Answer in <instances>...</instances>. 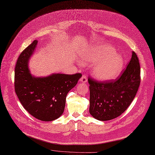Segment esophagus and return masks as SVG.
Returning a JSON list of instances; mask_svg holds the SVG:
<instances>
[{
	"label": "esophagus",
	"mask_w": 155,
	"mask_h": 155,
	"mask_svg": "<svg viewBox=\"0 0 155 155\" xmlns=\"http://www.w3.org/2000/svg\"><path fill=\"white\" fill-rule=\"evenodd\" d=\"M80 82H81L82 83H86L87 82V79L85 75H82V77H81L80 80Z\"/></svg>",
	"instance_id": "obj_1"
}]
</instances>
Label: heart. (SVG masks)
Wrapping results in <instances>:
<instances>
[{
    "label": "heart",
    "mask_w": 155,
    "mask_h": 155,
    "mask_svg": "<svg viewBox=\"0 0 155 155\" xmlns=\"http://www.w3.org/2000/svg\"><path fill=\"white\" fill-rule=\"evenodd\" d=\"M95 62L92 68L94 77L99 80L107 81L116 78L123 69L124 61L116 53L115 50L107 45L95 47L85 62Z\"/></svg>",
    "instance_id": "obj_1"
}]
</instances>
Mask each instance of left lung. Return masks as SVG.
I'll return each mask as SVG.
<instances>
[{
  "label": "left lung",
  "instance_id": "8db88e82",
  "mask_svg": "<svg viewBox=\"0 0 155 155\" xmlns=\"http://www.w3.org/2000/svg\"><path fill=\"white\" fill-rule=\"evenodd\" d=\"M140 65L135 52L123 74L110 82L89 78V112L95 119L105 121L122 114L133 102L140 84Z\"/></svg>",
  "mask_w": 155,
  "mask_h": 155
}]
</instances>
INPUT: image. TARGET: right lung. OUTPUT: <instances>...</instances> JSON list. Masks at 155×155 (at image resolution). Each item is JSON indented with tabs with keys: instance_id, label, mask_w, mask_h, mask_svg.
Here are the masks:
<instances>
[{
	"instance_id": "add662e5",
	"label": "right lung",
	"mask_w": 155,
	"mask_h": 155,
	"mask_svg": "<svg viewBox=\"0 0 155 155\" xmlns=\"http://www.w3.org/2000/svg\"><path fill=\"white\" fill-rule=\"evenodd\" d=\"M37 44L38 41L35 40L19 56L15 67V92L31 115L43 121H53L63 114L67 94L82 75L81 73H53L43 77L32 75L29 61Z\"/></svg>"
}]
</instances>
